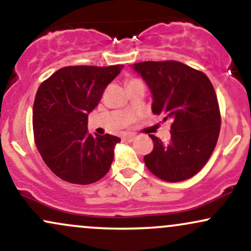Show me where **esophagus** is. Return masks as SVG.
<instances>
[{
  "label": "esophagus",
  "mask_w": 251,
  "mask_h": 251,
  "mask_svg": "<svg viewBox=\"0 0 251 251\" xmlns=\"http://www.w3.org/2000/svg\"><path fill=\"white\" fill-rule=\"evenodd\" d=\"M135 137H137L135 134H125L123 137V140H125V142H133Z\"/></svg>",
  "instance_id": "34e87169"
}]
</instances>
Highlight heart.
<instances>
[{"label":"heart","mask_w":251,"mask_h":251,"mask_svg":"<svg viewBox=\"0 0 251 251\" xmlns=\"http://www.w3.org/2000/svg\"><path fill=\"white\" fill-rule=\"evenodd\" d=\"M137 81H139V80H137V79H132V80H129V81H127V85H129V83L137 82Z\"/></svg>","instance_id":"1"}]
</instances>
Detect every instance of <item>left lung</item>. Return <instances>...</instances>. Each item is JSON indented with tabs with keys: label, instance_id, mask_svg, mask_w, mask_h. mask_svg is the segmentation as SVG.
Here are the masks:
<instances>
[{
	"label": "left lung",
	"instance_id": "8db88e82",
	"mask_svg": "<svg viewBox=\"0 0 251 251\" xmlns=\"http://www.w3.org/2000/svg\"><path fill=\"white\" fill-rule=\"evenodd\" d=\"M132 68L152 93V112L171 119V139L153 142L144 157L148 169L166 181L191 178L205 165L214 151L221 114L214 86L203 73L178 61H145Z\"/></svg>",
	"mask_w": 251,
	"mask_h": 251
}]
</instances>
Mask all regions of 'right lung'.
Listing matches in <instances>:
<instances>
[{
  "instance_id": "obj_1",
  "label": "right lung",
  "mask_w": 251,
  "mask_h": 251,
  "mask_svg": "<svg viewBox=\"0 0 251 251\" xmlns=\"http://www.w3.org/2000/svg\"><path fill=\"white\" fill-rule=\"evenodd\" d=\"M124 65L68 66L40 85L33 107L36 148L46 165L73 184L96 183L108 172L120 138L92 135L88 114Z\"/></svg>"
}]
</instances>
